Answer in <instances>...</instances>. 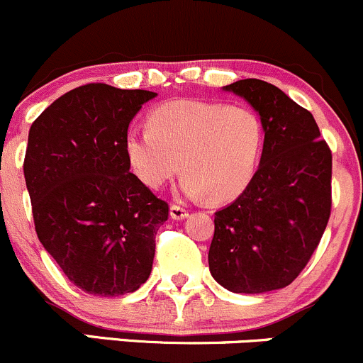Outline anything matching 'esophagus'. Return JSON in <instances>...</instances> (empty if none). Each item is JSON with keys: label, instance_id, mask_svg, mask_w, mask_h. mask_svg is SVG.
<instances>
[{"label": "esophagus", "instance_id": "obj_1", "mask_svg": "<svg viewBox=\"0 0 363 363\" xmlns=\"http://www.w3.org/2000/svg\"><path fill=\"white\" fill-rule=\"evenodd\" d=\"M170 217L172 219H177V220L186 219V217H188V211H186L182 205L174 203V205H170Z\"/></svg>", "mask_w": 363, "mask_h": 363}]
</instances>
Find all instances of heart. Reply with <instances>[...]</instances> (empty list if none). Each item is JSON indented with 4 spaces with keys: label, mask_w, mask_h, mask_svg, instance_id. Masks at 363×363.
Returning <instances> with one entry per match:
<instances>
[{
    "label": "heart",
    "mask_w": 363,
    "mask_h": 363,
    "mask_svg": "<svg viewBox=\"0 0 363 363\" xmlns=\"http://www.w3.org/2000/svg\"><path fill=\"white\" fill-rule=\"evenodd\" d=\"M147 125L125 133V155L147 188H163L182 170V193L223 203L245 191L257 170L264 128L245 106L172 101L152 109Z\"/></svg>",
    "instance_id": "heart-1"
}]
</instances>
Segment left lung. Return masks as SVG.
Wrapping results in <instances>:
<instances>
[{
    "mask_svg": "<svg viewBox=\"0 0 363 363\" xmlns=\"http://www.w3.org/2000/svg\"><path fill=\"white\" fill-rule=\"evenodd\" d=\"M223 90L245 99L264 128L259 169L245 191L216 212L208 268L236 294L292 284L325 231L333 207V152L308 109L262 79Z\"/></svg>",
    "mask_w": 363,
    "mask_h": 363,
    "instance_id": "obj_1",
    "label": "left lung"
}]
</instances>
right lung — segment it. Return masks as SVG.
Returning a JSON list of instances; mask_svg holds the SVG:
<instances>
[{"mask_svg":"<svg viewBox=\"0 0 363 363\" xmlns=\"http://www.w3.org/2000/svg\"><path fill=\"white\" fill-rule=\"evenodd\" d=\"M150 90L90 83L30 125L24 160L36 235L82 291L113 297L150 278L169 203L130 172L125 133Z\"/></svg>","mask_w":363,"mask_h":363,"instance_id":"obj_1","label":"right lung"}]
</instances>
